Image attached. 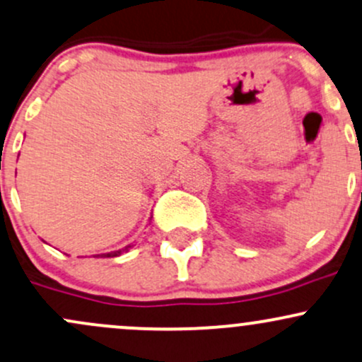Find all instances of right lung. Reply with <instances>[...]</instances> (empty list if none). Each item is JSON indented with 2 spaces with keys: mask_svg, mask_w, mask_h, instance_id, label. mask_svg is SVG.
<instances>
[{
  "mask_svg": "<svg viewBox=\"0 0 362 362\" xmlns=\"http://www.w3.org/2000/svg\"><path fill=\"white\" fill-rule=\"evenodd\" d=\"M130 247H132V245H125V247H123V249H118V251H113V252H106V254H98L96 257H117V256H120L122 252H127V251H129Z\"/></svg>",
  "mask_w": 362,
  "mask_h": 362,
  "instance_id": "1",
  "label": "right lung"
}]
</instances>
